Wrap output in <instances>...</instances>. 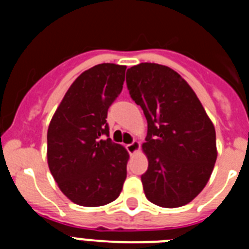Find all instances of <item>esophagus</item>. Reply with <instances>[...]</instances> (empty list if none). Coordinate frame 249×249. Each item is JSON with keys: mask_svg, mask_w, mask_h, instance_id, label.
Wrapping results in <instances>:
<instances>
[{"mask_svg": "<svg viewBox=\"0 0 249 249\" xmlns=\"http://www.w3.org/2000/svg\"><path fill=\"white\" fill-rule=\"evenodd\" d=\"M127 151H128L129 155H133V153H136V152L140 149V143L138 142H136V141H133V142H131V143H128L126 146Z\"/></svg>", "mask_w": 249, "mask_h": 249, "instance_id": "1", "label": "esophagus"}]
</instances>
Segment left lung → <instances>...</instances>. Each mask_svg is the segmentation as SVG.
Here are the masks:
<instances>
[{"mask_svg": "<svg viewBox=\"0 0 249 249\" xmlns=\"http://www.w3.org/2000/svg\"><path fill=\"white\" fill-rule=\"evenodd\" d=\"M129 96L146 116L141 176L149 202L164 208L190 203L211 177L217 160L215 131L190 85L172 68L140 63L128 68Z\"/></svg>", "mask_w": 249, "mask_h": 249, "instance_id": "1", "label": "left lung"}]
</instances>
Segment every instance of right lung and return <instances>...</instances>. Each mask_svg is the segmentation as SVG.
Instances as JSON below:
<instances>
[{"instance_id":"obj_1","label":"right lung","mask_w":249,"mask_h":249,"mask_svg":"<svg viewBox=\"0 0 249 249\" xmlns=\"http://www.w3.org/2000/svg\"><path fill=\"white\" fill-rule=\"evenodd\" d=\"M126 66L102 63L71 85L47 132V160L59 190L76 204L114 201L127 177L128 153L109 138L107 113L120 96Z\"/></svg>"}]
</instances>
